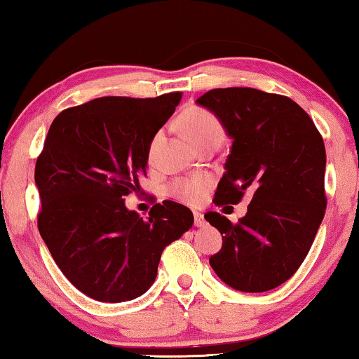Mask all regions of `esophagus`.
<instances>
[{
	"mask_svg": "<svg viewBox=\"0 0 359 359\" xmlns=\"http://www.w3.org/2000/svg\"><path fill=\"white\" fill-rule=\"evenodd\" d=\"M194 217H195V226L196 227H205L206 226V221H205V216H203V212H194Z\"/></svg>",
	"mask_w": 359,
	"mask_h": 359,
	"instance_id": "obj_1",
	"label": "esophagus"
}]
</instances>
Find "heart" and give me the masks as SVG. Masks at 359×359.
Segmentation results:
<instances>
[{
  "label": "heart",
  "instance_id": "heart-1",
  "mask_svg": "<svg viewBox=\"0 0 359 359\" xmlns=\"http://www.w3.org/2000/svg\"><path fill=\"white\" fill-rule=\"evenodd\" d=\"M180 128L184 130L187 137L190 138V142L198 148L206 142H222L224 138V128L221 122L217 121L216 116H212L211 112L201 108H190L187 109L179 119ZM159 140H161V132L156 133L153 137L151 145H149V156H153L156 151V147ZM211 182L208 177L203 175H195V177H185L175 180L172 187H170V194L177 196L187 205H200L206 198L208 189H210Z\"/></svg>",
  "mask_w": 359,
  "mask_h": 359
}]
</instances>
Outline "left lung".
I'll return each mask as SVG.
<instances>
[{
  "label": "left lung",
  "instance_id": "1",
  "mask_svg": "<svg viewBox=\"0 0 359 359\" xmlns=\"http://www.w3.org/2000/svg\"><path fill=\"white\" fill-rule=\"evenodd\" d=\"M196 104L212 112L232 140L214 203L237 205L251 195L237 224L219 212L205 214L222 235L210 264L235 290H272L302 266L324 219L323 137L311 117L282 95L214 88Z\"/></svg>",
  "mask_w": 359,
  "mask_h": 359
}]
</instances>
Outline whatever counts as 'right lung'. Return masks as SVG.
I'll return each mask as SVG.
<instances>
[{
    "mask_svg": "<svg viewBox=\"0 0 359 359\" xmlns=\"http://www.w3.org/2000/svg\"><path fill=\"white\" fill-rule=\"evenodd\" d=\"M182 93L103 96L64 109L35 164L39 231L62 274L104 303L140 297L153 285L163 250L194 226L189 208L154 205L148 219L124 196L147 174L149 145Z\"/></svg>",
    "mask_w": 359,
    "mask_h": 359,
    "instance_id": "right-lung-1",
    "label": "right lung"
}]
</instances>
